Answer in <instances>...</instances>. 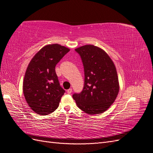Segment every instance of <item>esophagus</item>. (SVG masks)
Segmentation results:
<instances>
[{
    "mask_svg": "<svg viewBox=\"0 0 153 153\" xmlns=\"http://www.w3.org/2000/svg\"><path fill=\"white\" fill-rule=\"evenodd\" d=\"M67 92H68V94H71L72 93V89L71 88H69V89H68V91H67Z\"/></svg>",
    "mask_w": 153,
    "mask_h": 153,
    "instance_id": "esophagus-1",
    "label": "esophagus"
}]
</instances>
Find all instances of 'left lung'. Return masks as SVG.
<instances>
[{"mask_svg": "<svg viewBox=\"0 0 153 153\" xmlns=\"http://www.w3.org/2000/svg\"><path fill=\"white\" fill-rule=\"evenodd\" d=\"M80 56L84 69V85L73 98L77 106L86 114L105 112L112 105L120 91L116 68L112 59L102 48L85 45L75 49Z\"/></svg>", "mask_w": 153, "mask_h": 153, "instance_id": "8db88e82", "label": "left lung"}]
</instances>
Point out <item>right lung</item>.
<instances>
[{
    "instance_id": "right-lung-1",
    "label": "right lung",
    "mask_w": 153,
    "mask_h": 153,
    "mask_svg": "<svg viewBox=\"0 0 153 153\" xmlns=\"http://www.w3.org/2000/svg\"><path fill=\"white\" fill-rule=\"evenodd\" d=\"M69 51L57 43L47 45L30 62L23 90L26 101L35 113L48 115L58 107L65 90L59 85L55 67Z\"/></svg>"
}]
</instances>
